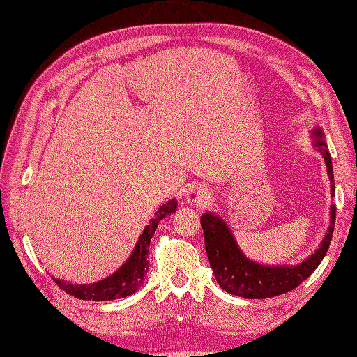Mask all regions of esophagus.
<instances>
[{
    "instance_id": "obj_1",
    "label": "esophagus",
    "mask_w": 357,
    "mask_h": 357,
    "mask_svg": "<svg viewBox=\"0 0 357 357\" xmlns=\"http://www.w3.org/2000/svg\"><path fill=\"white\" fill-rule=\"evenodd\" d=\"M186 199L190 205L204 207L210 201V192L201 186H192L186 193Z\"/></svg>"
}]
</instances>
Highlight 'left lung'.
<instances>
[{
    "mask_svg": "<svg viewBox=\"0 0 357 357\" xmlns=\"http://www.w3.org/2000/svg\"><path fill=\"white\" fill-rule=\"evenodd\" d=\"M310 137L312 147L325 158L328 177L331 180V197H335L332 160L323 129L316 126ZM329 215V228L325 236L317 250L311 253L305 261L296 265H264L244 255L238 243L235 241L228 223L218 213H204L201 215V226L204 231L205 250H207L215 280L225 291L245 299L273 298L294 290L316 271L328 252L335 226V215H337L335 204H331Z\"/></svg>",
    "mask_w": 357,
    "mask_h": 357,
    "instance_id": "obj_1",
    "label": "left lung"
}]
</instances>
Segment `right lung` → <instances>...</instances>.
Masks as SVG:
<instances>
[{
    "mask_svg": "<svg viewBox=\"0 0 357 357\" xmlns=\"http://www.w3.org/2000/svg\"><path fill=\"white\" fill-rule=\"evenodd\" d=\"M176 211L177 199L174 198L169 199L164 205H160L153 218L150 219L149 225L144 228L143 234L138 236V241L131 256H129L126 259V262L112 275L92 284H71L55 277H53V280H55V283L62 290H66L68 295L84 301H113L134 295L144 283V277L149 271L150 240H152L159 222Z\"/></svg>",
    "mask_w": 357,
    "mask_h": 357,
    "instance_id": "right-lung-1",
    "label": "right lung"
}]
</instances>
